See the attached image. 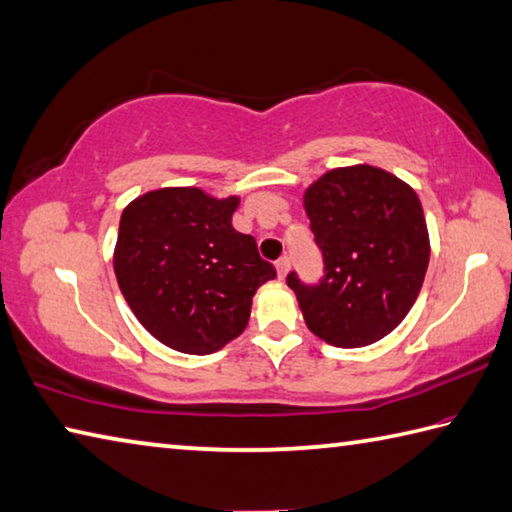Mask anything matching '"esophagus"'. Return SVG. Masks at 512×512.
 Listing matches in <instances>:
<instances>
[{
  "mask_svg": "<svg viewBox=\"0 0 512 512\" xmlns=\"http://www.w3.org/2000/svg\"><path fill=\"white\" fill-rule=\"evenodd\" d=\"M288 266H291V259H288V257H280V259H277V262H275V268H277V275H280V277H284V275L288 273Z\"/></svg>",
  "mask_w": 512,
  "mask_h": 512,
  "instance_id": "34e87169",
  "label": "esophagus"
}]
</instances>
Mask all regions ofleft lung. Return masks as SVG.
<instances>
[{
	"instance_id": "1",
	"label": "left lung",
	"mask_w": 512,
	"mask_h": 512,
	"mask_svg": "<svg viewBox=\"0 0 512 512\" xmlns=\"http://www.w3.org/2000/svg\"><path fill=\"white\" fill-rule=\"evenodd\" d=\"M324 277L288 273L306 327L333 347L374 345L410 313L430 264L423 206L398 176L374 165L336 167L304 192Z\"/></svg>"
}]
</instances>
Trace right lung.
I'll list each match as a JSON object with an SVG mask.
<instances>
[{"mask_svg": "<svg viewBox=\"0 0 512 512\" xmlns=\"http://www.w3.org/2000/svg\"><path fill=\"white\" fill-rule=\"evenodd\" d=\"M239 197L161 188L120 215L114 273L138 322L165 347L192 356L246 329L257 288L275 277L250 235L232 228Z\"/></svg>", "mask_w": 512, "mask_h": 512, "instance_id": "obj_1", "label": "right lung"}]
</instances>
